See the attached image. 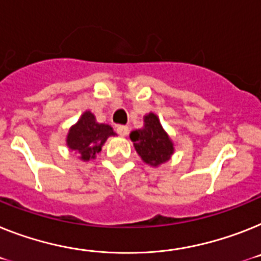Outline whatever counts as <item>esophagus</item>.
<instances>
[{"mask_svg":"<svg viewBox=\"0 0 261 261\" xmlns=\"http://www.w3.org/2000/svg\"><path fill=\"white\" fill-rule=\"evenodd\" d=\"M117 133L119 135H122V137H126V135L128 134V127L123 126V124H120V126L117 127Z\"/></svg>","mask_w":261,"mask_h":261,"instance_id":"obj_1","label":"esophagus"}]
</instances>
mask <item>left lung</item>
I'll list each match as a JSON object with an SVG mask.
<instances>
[{"instance_id":"obj_1","label":"left lung","mask_w":261,"mask_h":261,"mask_svg":"<svg viewBox=\"0 0 261 261\" xmlns=\"http://www.w3.org/2000/svg\"><path fill=\"white\" fill-rule=\"evenodd\" d=\"M143 127L133 131L130 139L134 142V147L144 163L158 167L162 163L170 161L174 154V143L162 127L159 118L154 113L147 114L143 118Z\"/></svg>"}]
</instances>
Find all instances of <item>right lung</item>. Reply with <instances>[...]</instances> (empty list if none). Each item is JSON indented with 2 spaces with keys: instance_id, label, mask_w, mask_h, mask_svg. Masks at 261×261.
Segmentation results:
<instances>
[{
  "instance_id": "obj_1",
  "label": "right lung",
  "mask_w": 261,
  "mask_h": 261,
  "mask_svg": "<svg viewBox=\"0 0 261 261\" xmlns=\"http://www.w3.org/2000/svg\"><path fill=\"white\" fill-rule=\"evenodd\" d=\"M113 127L106 123H98L91 111H85L80 120L70 127L66 144L70 150L76 151L83 162L94 159L102 150L107 138L114 135Z\"/></svg>"
}]
</instances>
